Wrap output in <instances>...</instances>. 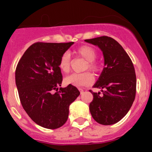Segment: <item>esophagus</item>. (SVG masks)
I'll return each instance as SVG.
<instances>
[{"instance_id":"1","label":"esophagus","mask_w":152,"mask_h":152,"mask_svg":"<svg viewBox=\"0 0 152 152\" xmlns=\"http://www.w3.org/2000/svg\"><path fill=\"white\" fill-rule=\"evenodd\" d=\"M79 91H80V94H82V93L84 92V90H83V89H81V88H79Z\"/></svg>"}]
</instances>
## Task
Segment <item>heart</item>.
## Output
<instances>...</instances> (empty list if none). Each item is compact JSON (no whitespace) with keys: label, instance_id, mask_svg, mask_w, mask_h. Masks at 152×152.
<instances>
[{"label":"heart","instance_id":"1","mask_svg":"<svg viewBox=\"0 0 152 152\" xmlns=\"http://www.w3.org/2000/svg\"><path fill=\"white\" fill-rule=\"evenodd\" d=\"M76 53L79 56L82 57L88 62L87 68H89L93 72H97L99 70V65L94 62L96 58V52L93 47L89 45H83L76 50ZM60 69L64 73H68L71 70V56L68 52H64L60 57L58 63ZM65 83L68 84L81 87V86L91 85L94 77L90 72H84L80 74H72L65 77Z\"/></svg>","mask_w":152,"mask_h":152}]
</instances>
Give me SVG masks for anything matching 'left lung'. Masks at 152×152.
<instances>
[{
	"label": "left lung",
	"mask_w": 152,
	"mask_h": 152,
	"mask_svg": "<svg viewBox=\"0 0 152 152\" xmlns=\"http://www.w3.org/2000/svg\"><path fill=\"white\" fill-rule=\"evenodd\" d=\"M85 42L102 51L105 66L94 85L101 89L103 95L90 91L94 96L90 112L100 124H115L127 114L135 100L136 76L133 64L122 45L111 37L100 36Z\"/></svg>",
	"instance_id": "8db88e82"
}]
</instances>
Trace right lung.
<instances>
[{
	"mask_svg": "<svg viewBox=\"0 0 152 152\" xmlns=\"http://www.w3.org/2000/svg\"><path fill=\"white\" fill-rule=\"evenodd\" d=\"M73 44L36 42L17 64L15 80L21 104L31 119L43 128L62 126L68 119L70 104L80 95L71 84L58 91L62 81L60 57Z\"/></svg>",
	"mask_w": 152,
	"mask_h": 152,
	"instance_id": "1",
	"label": "right lung"
}]
</instances>
